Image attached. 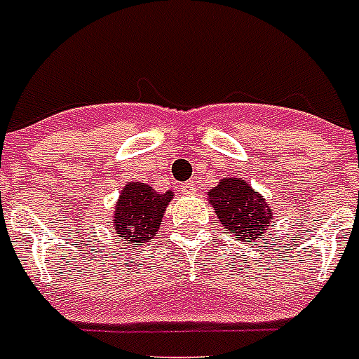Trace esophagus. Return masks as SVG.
<instances>
[{
    "mask_svg": "<svg viewBox=\"0 0 359 359\" xmlns=\"http://www.w3.org/2000/svg\"><path fill=\"white\" fill-rule=\"evenodd\" d=\"M180 189H182V194H194L195 182H194V180H188V182H184V184L180 186Z\"/></svg>",
    "mask_w": 359,
    "mask_h": 359,
    "instance_id": "esophagus-1",
    "label": "esophagus"
}]
</instances>
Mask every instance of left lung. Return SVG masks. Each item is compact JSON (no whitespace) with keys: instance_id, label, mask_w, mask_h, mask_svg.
<instances>
[{"instance_id":"8db88e82","label":"left lung","mask_w":359,"mask_h":359,"mask_svg":"<svg viewBox=\"0 0 359 359\" xmlns=\"http://www.w3.org/2000/svg\"><path fill=\"white\" fill-rule=\"evenodd\" d=\"M208 197L221 225L240 240H256L271 226L273 210L245 180L223 179L217 188L208 191Z\"/></svg>"}]
</instances>
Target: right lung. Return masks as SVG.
Wrapping results in <instances>:
<instances>
[{"instance_id": "add662e5", "label": "right lung", "mask_w": 359, "mask_h": 359, "mask_svg": "<svg viewBox=\"0 0 359 359\" xmlns=\"http://www.w3.org/2000/svg\"><path fill=\"white\" fill-rule=\"evenodd\" d=\"M171 197V191L160 194L144 182H130L125 186L114 214L116 232L123 243L142 245L147 240H153Z\"/></svg>"}]
</instances>
